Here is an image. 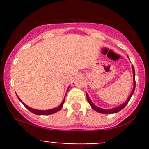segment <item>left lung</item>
Instances as JSON below:
<instances>
[{
  "instance_id": "1",
  "label": "left lung",
  "mask_w": 149,
  "mask_h": 149,
  "mask_svg": "<svg viewBox=\"0 0 149 149\" xmlns=\"http://www.w3.org/2000/svg\"><path fill=\"white\" fill-rule=\"evenodd\" d=\"M132 70H133V81H134V87H133V90L131 92V95H129V97L127 98V99L126 100L125 102L123 103L122 104L119 105V106H117L116 107H114V108H112V109H103V108H101V107H97L96 105H95L93 103V101H91V99L89 98V95L86 93V98H87V101L89 102V104H90L91 107L94 110H95L96 112H98V113H103V114H112V113H118L119 112L120 110H122V109L125 107L127 105V104L128 103V101H130L131 99V96L133 95L134 93V90H135V86H136V82H135V71H134V66L132 65Z\"/></svg>"
}]
</instances>
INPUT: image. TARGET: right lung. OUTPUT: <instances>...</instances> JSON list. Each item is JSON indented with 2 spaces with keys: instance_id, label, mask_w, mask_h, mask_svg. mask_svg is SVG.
I'll use <instances>...</instances> for the list:
<instances>
[{
  "instance_id": "right-lung-1",
  "label": "right lung",
  "mask_w": 149,
  "mask_h": 149,
  "mask_svg": "<svg viewBox=\"0 0 149 149\" xmlns=\"http://www.w3.org/2000/svg\"><path fill=\"white\" fill-rule=\"evenodd\" d=\"M68 89H69V86L68 87V89H67V92H68ZM66 95V94H65ZM18 97V98L19 99V101L22 102V104H23V105L24 107H25L28 110H30L31 113H33L36 114V115H51V114H54L55 113H56V112L60 111V110H61V108L63 107V104H64V101H65V97H64V99L63 100V101H62V103L60 104V105L59 107H55V108H53V109H50V110H36V109H33L32 108V107H28L27 105H26L24 103L23 101H22V100L20 99V98H18V96H17Z\"/></svg>"
}]
</instances>
